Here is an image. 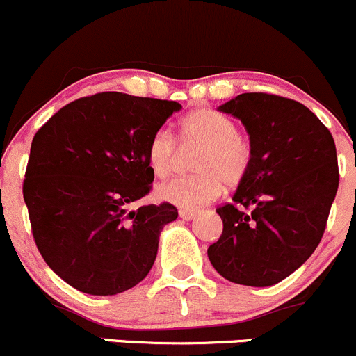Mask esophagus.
Wrapping results in <instances>:
<instances>
[{"label":"esophagus","instance_id":"1","mask_svg":"<svg viewBox=\"0 0 356 356\" xmlns=\"http://www.w3.org/2000/svg\"><path fill=\"white\" fill-rule=\"evenodd\" d=\"M178 214H179V218H183V220H193V218L197 216V211L195 209H179Z\"/></svg>","mask_w":356,"mask_h":356}]
</instances>
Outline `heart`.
<instances>
[{"label":"heart","mask_w":356,"mask_h":356,"mask_svg":"<svg viewBox=\"0 0 356 356\" xmlns=\"http://www.w3.org/2000/svg\"><path fill=\"white\" fill-rule=\"evenodd\" d=\"M183 149L200 147L193 159L197 175L181 177L157 188V197L183 209H197L218 199L223 183H242L254 163V147L248 136L237 133V124L211 108H199L185 115L179 124ZM147 164L154 177L168 178L178 161V145L168 129H157L147 143Z\"/></svg>","instance_id":"obj_1"}]
</instances>
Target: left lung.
Instances as JSON below:
<instances>
[{"instance_id":"left-lung-1","label":"left lung","mask_w":356,"mask_h":356,"mask_svg":"<svg viewBox=\"0 0 356 356\" xmlns=\"http://www.w3.org/2000/svg\"><path fill=\"white\" fill-rule=\"evenodd\" d=\"M220 111L245 126L254 163L234 202L216 209L223 234L207 256L230 282L273 286L322 241L339 186L336 143L308 107L279 95L242 93Z\"/></svg>"}]
</instances>
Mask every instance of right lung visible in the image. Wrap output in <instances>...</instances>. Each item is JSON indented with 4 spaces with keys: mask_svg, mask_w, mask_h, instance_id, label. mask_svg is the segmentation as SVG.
Segmentation results:
<instances>
[{
    "mask_svg": "<svg viewBox=\"0 0 356 356\" xmlns=\"http://www.w3.org/2000/svg\"><path fill=\"white\" fill-rule=\"evenodd\" d=\"M178 102L104 91L77 98L33 138L24 200L38 251L81 293L112 296L149 275L170 202L129 209L152 188L147 143Z\"/></svg>",
    "mask_w": 356,
    "mask_h": 356,
    "instance_id": "add662e5",
    "label": "right lung"
}]
</instances>
